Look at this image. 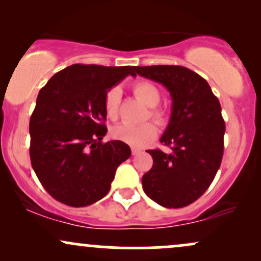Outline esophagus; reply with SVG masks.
Masks as SVG:
<instances>
[{"instance_id":"esophagus-1","label":"esophagus","mask_w":261,"mask_h":261,"mask_svg":"<svg viewBox=\"0 0 261 261\" xmlns=\"http://www.w3.org/2000/svg\"><path fill=\"white\" fill-rule=\"evenodd\" d=\"M140 149H137V148H131V153H133L134 155H136V154H139L140 153Z\"/></svg>"}]
</instances>
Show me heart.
I'll return each mask as SVG.
<instances>
[{"instance_id":"heart-1","label":"heart","mask_w":261,"mask_h":261,"mask_svg":"<svg viewBox=\"0 0 261 261\" xmlns=\"http://www.w3.org/2000/svg\"><path fill=\"white\" fill-rule=\"evenodd\" d=\"M134 93L141 101L149 108H155L161 101L160 89L151 82H139L134 86ZM121 103V89L119 87H113L108 91L104 99V109L108 118L115 120L119 116V109ZM151 116L158 124L164 125L167 122V115L163 110L152 109ZM112 135L114 139L122 141L127 145L136 148H142L149 145L158 135V130L154 124L146 122L142 125L133 124H120L112 128Z\"/></svg>"}]
</instances>
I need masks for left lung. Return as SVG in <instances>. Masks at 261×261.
I'll return each instance as SVG.
<instances>
[{
	"instance_id": "left-lung-1",
	"label": "left lung",
	"mask_w": 261,
	"mask_h": 261,
	"mask_svg": "<svg viewBox=\"0 0 261 261\" xmlns=\"http://www.w3.org/2000/svg\"><path fill=\"white\" fill-rule=\"evenodd\" d=\"M134 70L166 87L172 98L169 124L161 142L173 152L147 151L153 166L142 176L143 191L163 207H184L207 190L221 166L226 127L220 101L206 80L182 66Z\"/></svg>"
}]
</instances>
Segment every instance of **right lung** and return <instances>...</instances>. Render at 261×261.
Masks as SVG:
<instances>
[{
	"label": "right lung",
	"mask_w": 261,
	"mask_h": 261,
	"mask_svg": "<svg viewBox=\"0 0 261 261\" xmlns=\"http://www.w3.org/2000/svg\"><path fill=\"white\" fill-rule=\"evenodd\" d=\"M134 66L72 65L55 73L39 92L29 122L31 161L45 190L58 201L83 207L103 199L116 168L131 155L107 135L104 99Z\"/></svg>",
	"instance_id": "right-lung-1"
}]
</instances>
